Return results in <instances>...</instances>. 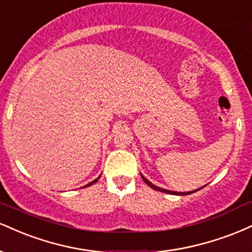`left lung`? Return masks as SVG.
Masks as SVG:
<instances>
[{
	"label": "left lung",
	"mask_w": 252,
	"mask_h": 252,
	"mask_svg": "<svg viewBox=\"0 0 252 252\" xmlns=\"http://www.w3.org/2000/svg\"><path fill=\"white\" fill-rule=\"evenodd\" d=\"M141 178H143V180L145 183H146L147 185L150 186V188H152L153 190H156V191H160V192H165V193H168V194H178V196H186V194H191V193H193V192H196V191H198V190H200V189H198V190H194V191H191V192H176V191H170V190H165V189H161V188H158V186H156V185H153L152 183L151 182H149V180H147L146 178H145V177L143 176V174H141ZM204 188V186H203Z\"/></svg>",
	"instance_id": "8db88e82"
}]
</instances>
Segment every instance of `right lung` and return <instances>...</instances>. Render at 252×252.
Masks as SVG:
<instances>
[{
	"label": "right lung",
	"mask_w": 252,
	"mask_h": 252,
	"mask_svg": "<svg viewBox=\"0 0 252 252\" xmlns=\"http://www.w3.org/2000/svg\"><path fill=\"white\" fill-rule=\"evenodd\" d=\"M99 179H100V176H99V177H97V178H96V179H94V180H93V182H92V183H90V184L85 185V186H84V188H87V186H91V185L95 184V183H96V182H97V180H99Z\"/></svg>",
	"instance_id": "1"
}]
</instances>
